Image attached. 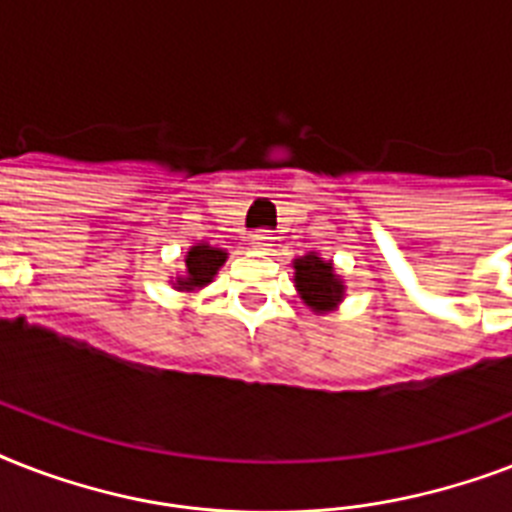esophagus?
I'll return each mask as SVG.
<instances>
[{"instance_id":"1","label":"esophagus","mask_w":512,"mask_h":512,"mask_svg":"<svg viewBox=\"0 0 512 512\" xmlns=\"http://www.w3.org/2000/svg\"><path fill=\"white\" fill-rule=\"evenodd\" d=\"M271 241H273V233L265 231V228H260V231H255L252 236H249V244H252V249H260V252L271 249Z\"/></svg>"}]
</instances>
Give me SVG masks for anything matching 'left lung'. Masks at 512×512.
I'll return each instance as SVG.
<instances>
[{"mask_svg":"<svg viewBox=\"0 0 512 512\" xmlns=\"http://www.w3.org/2000/svg\"><path fill=\"white\" fill-rule=\"evenodd\" d=\"M295 284L305 305L316 313L332 311L342 297V281L332 271V263L321 260L319 255H305L295 263Z\"/></svg>","mask_w":512,"mask_h":512,"instance_id":"left-lung-1","label":"left lung"}]
</instances>
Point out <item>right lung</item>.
Listing matches in <instances>:
<instances>
[{
	"mask_svg": "<svg viewBox=\"0 0 512 512\" xmlns=\"http://www.w3.org/2000/svg\"><path fill=\"white\" fill-rule=\"evenodd\" d=\"M225 263V252L223 249L207 247V244H199L193 247L185 257V273L183 279H177V287L180 289H193V287H204L212 281V276L217 273V268Z\"/></svg>",
	"mask_w": 512,
	"mask_h": 512,
	"instance_id": "obj_1",
	"label": "right lung"
}]
</instances>
